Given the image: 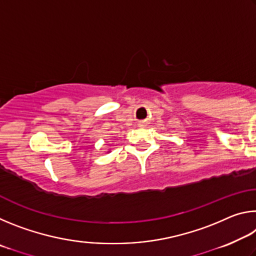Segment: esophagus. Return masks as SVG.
Here are the masks:
<instances>
[{
  "instance_id": "1",
  "label": "esophagus",
  "mask_w": 256,
  "mask_h": 256,
  "mask_svg": "<svg viewBox=\"0 0 256 256\" xmlns=\"http://www.w3.org/2000/svg\"><path fill=\"white\" fill-rule=\"evenodd\" d=\"M144 125H146L144 122H140V123H138V126H144Z\"/></svg>"
}]
</instances>
